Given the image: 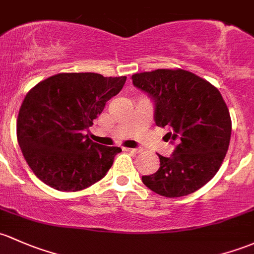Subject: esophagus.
<instances>
[{
  "instance_id": "1",
  "label": "esophagus",
  "mask_w": 254,
  "mask_h": 254,
  "mask_svg": "<svg viewBox=\"0 0 254 254\" xmlns=\"http://www.w3.org/2000/svg\"><path fill=\"white\" fill-rule=\"evenodd\" d=\"M125 152H129V153H138V149L137 148H129V147H123Z\"/></svg>"
}]
</instances>
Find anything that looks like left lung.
I'll return each instance as SVG.
<instances>
[{
    "label": "left lung",
    "instance_id": "left-lung-1",
    "mask_svg": "<svg viewBox=\"0 0 254 254\" xmlns=\"http://www.w3.org/2000/svg\"><path fill=\"white\" fill-rule=\"evenodd\" d=\"M131 80L153 101L154 122L169 129L165 140L175 145L170 157L158 154L159 169L142 183L165 197L197 191L217 174L230 142V113L220 92L183 69H157Z\"/></svg>",
    "mask_w": 254,
    "mask_h": 254
}]
</instances>
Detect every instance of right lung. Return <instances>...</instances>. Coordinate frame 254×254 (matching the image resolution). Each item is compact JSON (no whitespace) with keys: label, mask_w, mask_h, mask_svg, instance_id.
Here are the masks:
<instances>
[{"label":"right lung","mask_w":254,"mask_h":254,"mask_svg":"<svg viewBox=\"0 0 254 254\" xmlns=\"http://www.w3.org/2000/svg\"><path fill=\"white\" fill-rule=\"evenodd\" d=\"M125 81L127 76L62 73L28 92L18 114L17 137L42 183L58 191H80L105 178L122 148L93 142L82 132Z\"/></svg>","instance_id":"obj_1"}]
</instances>
